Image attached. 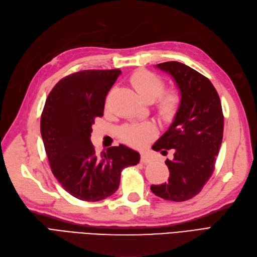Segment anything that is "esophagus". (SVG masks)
I'll return each mask as SVG.
<instances>
[{"mask_svg":"<svg viewBox=\"0 0 257 257\" xmlns=\"http://www.w3.org/2000/svg\"><path fill=\"white\" fill-rule=\"evenodd\" d=\"M140 162L144 163V164H149V163L152 162V159H151V157H150L147 153H143V154H141Z\"/></svg>","mask_w":257,"mask_h":257,"instance_id":"esophagus-1","label":"esophagus"}]
</instances>
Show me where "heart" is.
<instances>
[{
    "label": "heart",
    "instance_id": "1",
    "mask_svg": "<svg viewBox=\"0 0 257 257\" xmlns=\"http://www.w3.org/2000/svg\"><path fill=\"white\" fill-rule=\"evenodd\" d=\"M131 84L141 99L146 102L156 100L159 116L171 121L181 106V94L176 89L164 90V79L148 70H138L131 76ZM154 136V128L149 124L125 125L120 130V137L126 144L134 147L147 146Z\"/></svg>",
    "mask_w": 257,
    "mask_h": 257
}]
</instances>
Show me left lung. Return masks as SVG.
Wrapping results in <instances>:
<instances>
[{
  "instance_id": "obj_1",
  "label": "left lung",
  "mask_w": 257,
  "mask_h": 257,
  "mask_svg": "<svg viewBox=\"0 0 257 257\" xmlns=\"http://www.w3.org/2000/svg\"><path fill=\"white\" fill-rule=\"evenodd\" d=\"M156 68L173 77L182 101L171 125L152 147L163 155L173 151V159L165 162L170 176L151 190L159 198L183 202L197 196L215 170L223 137L222 107L214 85L196 70L178 61Z\"/></svg>"
}]
</instances>
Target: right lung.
<instances>
[{"label": "right lung", "instance_id": "1", "mask_svg": "<svg viewBox=\"0 0 257 257\" xmlns=\"http://www.w3.org/2000/svg\"><path fill=\"white\" fill-rule=\"evenodd\" d=\"M120 74L119 69L72 73L54 86L44 104L40 132L51 170L78 200L110 197L122 170L140 161L138 152L123 145L96 154L90 140L94 119L103 116L106 95Z\"/></svg>", "mask_w": 257, "mask_h": 257}]
</instances>
